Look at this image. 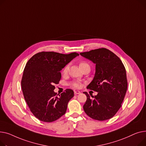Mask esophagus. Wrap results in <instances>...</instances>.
Wrapping results in <instances>:
<instances>
[{
	"mask_svg": "<svg viewBox=\"0 0 146 146\" xmlns=\"http://www.w3.org/2000/svg\"><path fill=\"white\" fill-rule=\"evenodd\" d=\"M74 93H75V95H76V94H81V92L80 91H74Z\"/></svg>",
	"mask_w": 146,
	"mask_h": 146,
	"instance_id": "1",
	"label": "esophagus"
}]
</instances>
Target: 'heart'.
<instances>
[{
  "label": "heart",
  "instance_id": "heart-1",
  "mask_svg": "<svg viewBox=\"0 0 146 146\" xmlns=\"http://www.w3.org/2000/svg\"><path fill=\"white\" fill-rule=\"evenodd\" d=\"M79 65H80V68H81H81H84V67H87V66L90 67L89 64H88V63H87V62H81L80 64ZM68 69H69V65H66V66L64 67V70H63V73L66 74V73L68 72ZM70 85H71V86H72L73 87L77 88H79V87H80V82L79 81H74L71 82L70 83Z\"/></svg>",
  "mask_w": 146,
  "mask_h": 146
}]
</instances>
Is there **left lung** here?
I'll return each instance as SVG.
<instances>
[{"label":"left lung","instance_id":"left-lung-1","mask_svg":"<svg viewBox=\"0 0 146 146\" xmlns=\"http://www.w3.org/2000/svg\"><path fill=\"white\" fill-rule=\"evenodd\" d=\"M96 64L94 78L87 87L97 91L93 96L84 92L87 99L83 106L90 117L99 121L112 118L120 108L127 89L126 71L121 61L106 48L80 53Z\"/></svg>","mask_w":146,"mask_h":146}]
</instances>
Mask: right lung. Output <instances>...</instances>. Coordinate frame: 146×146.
<instances>
[{
	"label": "right lung",
	"instance_id": "right-lung-1",
	"mask_svg": "<svg viewBox=\"0 0 146 146\" xmlns=\"http://www.w3.org/2000/svg\"><path fill=\"white\" fill-rule=\"evenodd\" d=\"M78 55L76 52H41L34 55L26 64L22 90L31 111L39 120L52 122L65 114L74 91L66 89L58 96L54 91V84L61 80L62 68Z\"/></svg>",
	"mask_w": 146,
	"mask_h": 146
}]
</instances>
